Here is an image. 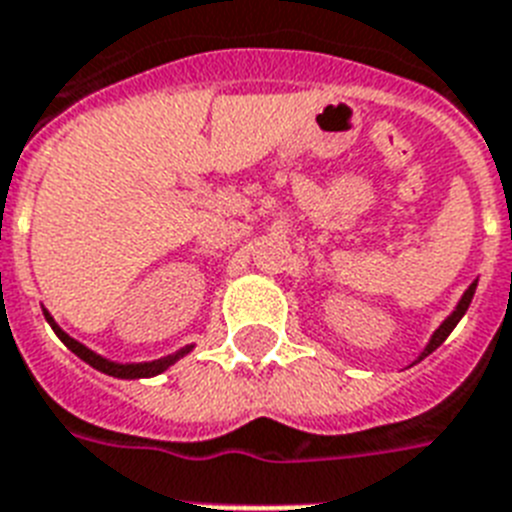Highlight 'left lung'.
<instances>
[{"label":"left lung","mask_w":512,"mask_h":512,"mask_svg":"<svg viewBox=\"0 0 512 512\" xmlns=\"http://www.w3.org/2000/svg\"><path fill=\"white\" fill-rule=\"evenodd\" d=\"M473 292H476V281H473V284L468 286V289H465L463 299H460V302H458V307H455V313H452L450 318H447V321L442 323V326L436 328V331H434V336H431V342L426 344V350L421 352V357H418V360H423V357H426V355H431V352H434L436 347H439V344H442L444 339H447V336L452 334V328L458 326V321H460V318H463V315H465V310H468V305H471Z\"/></svg>","instance_id":"obj_1"}]
</instances>
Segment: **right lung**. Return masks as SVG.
Returning <instances> with one entry per match:
<instances>
[{
  "label": "right lung",
  "instance_id": "obj_1",
  "mask_svg": "<svg viewBox=\"0 0 512 512\" xmlns=\"http://www.w3.org/2000/svg\"><path fill=\"white\" fill-rule=\"evenodd\" d=\"M44 318H47V323L52 326V331L62 339V344L68 347L70 352H76L78 357H81L83 363H89L91 368H97V371L107 373V376H115V378H149V376H157V373L168 371L170 365L176 363L178 357H184L186 352L191 350V347H184V350H178L176 355H168V357H160V360H152V363H112V360H107V357L97 355V352H91L89 347H83L81 342H76L73 336H68L65 331H62L57 323H54L52 315L44 310Z\"/></svg>",
  "mask_w": 512,
  "mask_h": 512
}]
</instances>
